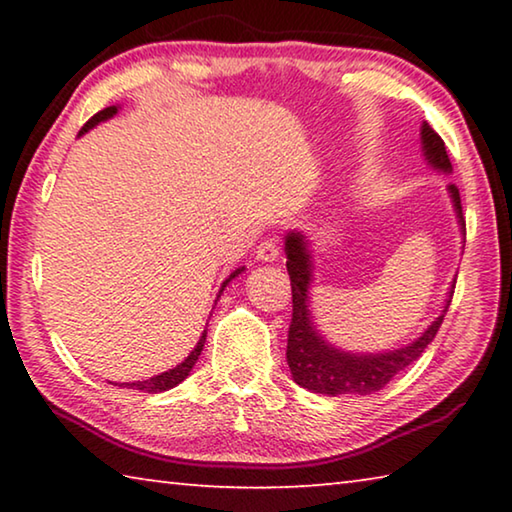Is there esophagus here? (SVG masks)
Wrapping results in <instances>:
<instances>
[{
	"label": "esophagus",
	"instance_id": "1",
	"mask_svg": "<svg viewBox=\"0 0 512 512\" xmlns=\"http://www.w3.org/2000/svg\"><path fill=\"white\" fill-rule=\"evenodd\" d=\"M277 257H280V246H277L275 237H266L259 241L257 259H262V262H275Z\"/></svg>",
	"mask_w": 512,
	"mask_h": 512
}]
</instances>
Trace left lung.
<instances>
[{
	"instance_id": "left-lung-1",
	"label": "left lung",
	"mask_w": 512,
	"mask_h": 512,
	"mask_svg": "<svg viewBox=\"0 0 512 512\" xmlns=\"http://www.w3.org/2000/svg\"><path fill=\"white\" fill-rule=\"evenodd\" d=\"M422 149L433 167L440 171H452V162H449L443 137L427 124L422 126ZM449 194H452L458 223H461V230L465 232L461 194H458V187L454 183L449 185ZM284 250H287V271L291 277L293 298V314L287 339V361L296 384L307 388V391L329 397L377 393L395 375H400L404 368H409L413 361H418L422 357V352L427 350V345L436 339L454 291L449 293L443 314L433 320L431 327L418 341L409 343L406 348L384 354H350L332 348V345H327L323 341V336H318L314 325H311V314L307 305L311 262L305 248V239H302L298 232H291L287 237V244H284Z\"/></svg>"
}]
</instances>
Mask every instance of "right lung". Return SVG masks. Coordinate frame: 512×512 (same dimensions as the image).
<instances>
[{
    "mask_svg": "<svg viewBox=\"0 0 512 512\" xmlns=\"http://www.w3.org/2000/svg\"><path fill=\"white\" fill-rule=\"evenodd\" d=\"M117 112V108L115 106H110V108H103V110H99L97 115L94 117H90L88 121H85L83 124V128H81V135L83 133H88L92 126H97L99 121H103V119H110L112 115H115ZM239 273V271H237ZM237 273H232L230 277H235ZM230 280H225L223 282V287L225 284H228ZM223 291V289H221ZM205 336H207V329L203 332V336H201V341H198V345L196 348L192 350V354H189V357L180 363V366H176V368H171L169 372H162V375H155V377H151V379H144V381H133V384H126V388H135V391H146V393H162V391H169V388H173V386H178L180 381L183 379H187V375L189 372H192V368H194V363L198 361V354H201V350H203V343H205Z\"/></svg>",
    "mask_w": 512,
    "mask_h": 512,
    "instance_id": "right-lung-1",
    "label": "right lung"
}]
</instances>
